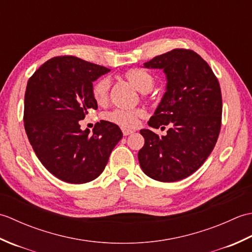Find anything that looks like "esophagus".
Returning a JSON list of instances; mask_svg holds the SVG:
<instances>
[{
    "label": "esophagus",
    "mask_w": 252,
    "mask_h": 252,
    "mask_svg": "<svg viewBox=\"0 0 252 252\" xmlns=\"http://www.w3.org/2000/svg\"><path fill=\"white\" fill-rule=\"evenodd\" d=\"M134 132L133 130H130V129H126V127H122V133H123V135H130V134H132V133Z\"/></svg>",
    "instance_id": "obj_1"
}]
</instances>
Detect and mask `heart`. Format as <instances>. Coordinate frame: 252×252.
Returning a JSON list of instances; mask_svg holds the SVG:
<instances>
[{
  "label": "heart",
  "mask_w": 252,
  "mask_h": 252,
  "mask_svg": "<svg viewBox=\"0 0 252 252\" xmlns=\"http://www.w3.org/2000/svg\"><path fill=\"white\" fill-rule=\"evenodd\" d=\"M125 78L138 92L148 93L154 88L155 79L151 72L142 68H132L126 71ZM110 81L108 78H100L93 84L92 95L98 105H105L108 101ZM144 116V110L135 109H116L105 115V119L118 126L133 127L137 125L140 118Z\"/></svg>",
  "instance_id": "b5f03b06"
}]
</instances>
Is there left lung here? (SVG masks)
<instances>
[{"mask_svg":"<svg viewBox=\"0 0 252 252\" xmlns=\"http://www.w3.org/2000/svg\"><path fill=\"white\" fill-rule=\"evenodd\" d=\"M144 67L162 69L167 88L148 126H170L167 135L141 130L138 152L144 173L159 182H176L199 169L218 141L222 119L220 84L207 62L191 50L175 49Z\"/></svg>","mask_w":252,"mask_h":252,"instance_id":"1","label":"left lung"}]
</instances>
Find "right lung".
<instances>
[{"mask_svg": "<svg viewBox=\"0 0 252 252\" xmlns=\"http://www.w3.org/2000/svg\"><path fill=\"white\" fill-rule=\"evenodd\" d=\"M110 69L74 56L45 62L32 74L25 94L27 136L41 163L60 180L83 184L103 172L122 138L117 125L100 120L90 135L80 129L90 109H97L93 82Z\"/></svg>", "mask_w": 252, "mask_h": 252, "instance_id": "obj_1", "label": "right lung"}]
</instances>
